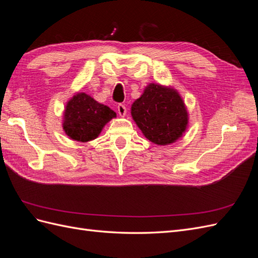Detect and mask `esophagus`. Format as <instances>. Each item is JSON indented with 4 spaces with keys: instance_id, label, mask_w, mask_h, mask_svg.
<instances>
[{
    "instance_id": "34e87169",
    "label": "esophagus",
    "mask_w": 258,
    "mask_h": 258,
    "mask_svg": "<svg viewBox=\"0 0 258 258\" xmlns=\"http://www.w3.org/2000/svg\"><path fill=\"white\" fill-rule=\"evenodd\" d=\"M117 111H118V115L120 117H124L127 114V108L123 104H118V106H117Z\"/></svg>"
}]
</instances>
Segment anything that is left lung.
<instances>
[{
  "label": "left lung",
  "instance_id": "obj_1",
  "mask_svg": "<svg viewBox=\"0 0 258 258\" xmlns=\"http://www.w3.org/2000/svg\"><path fill=\"white\" fill-rule=\"evenodd\" d=\"M131 116L143 136L154 144L169 145L188 127V111L179 92L171 86L151 83L131 105Z\"/></svg>",
  "mask_w": 258,
  "mask_h": 258
}]
</instances>
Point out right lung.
<instances>
[{
	"instance_id": "right-lung-1",
	"label": "right lung",
	"mask_w": 258,
	"mask_h": 258,
	"mask_svg": "<svg viewBox=\"0 0 258 258\" xmlns=\"http://www.w3.org/2000/svg\"><path fill=\"white\" fill-rule=\"evenodd\" d=\"M116 113L85 92H77L64 107L62 128L73 141L89 142L99 137Z\"/></svg>"
}]
</instances>
